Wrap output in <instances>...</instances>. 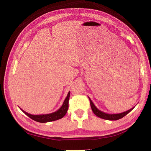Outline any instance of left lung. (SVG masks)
Here are the masks:
<instances>
[{"label":"left lung","mask_w":151,"mask_h":151,"mask_svg":"<svg viewBox=\"0 0 151 151\" xmlns=\"http://www.w3.org/2000/svg\"><path fill=\"white\" fill-rule=\"evenodd\" d=\"M89 100H90V104H91L92 111H93L94 114H95V115H96L98 117H99V118H101V119H105V120H109V121H116V120L122 119V117L126 116L128 113H129V112L134 108V107H132V109L128 110V111H125V112H121V113L108 114V113H106V112H104L101 111L99 109H97L90 98H89Z\"/></svg>","instance_id":"1"}]
</instances>
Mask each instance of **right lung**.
Here are the masks:
<instances>
[{"instance_id": "1", "label": "right lung", "mask_w": 151, "mask_h": 151, "mask_svg": "<svg viewBox=\"0 0 151 151\" xmlns=\"http://www.w3.org/2000/svg\"><path fill=\"white\" fill-rule=\"evenodd\" d=\"M70 97V92H68L67 96L65 99V100L64 101L63 105L61 106L60 108L57 110V111L54 112H52V113L50 114H38V115H34V114H31L28 113V112L24 111L23 110L21 111L24 112L25 114L30 117V119L34 120V121L39 122H51L57 121V120L62 119L63 117L65 115L66 112L68 111V100H69Z\"/></svg>"}]
</instances>
